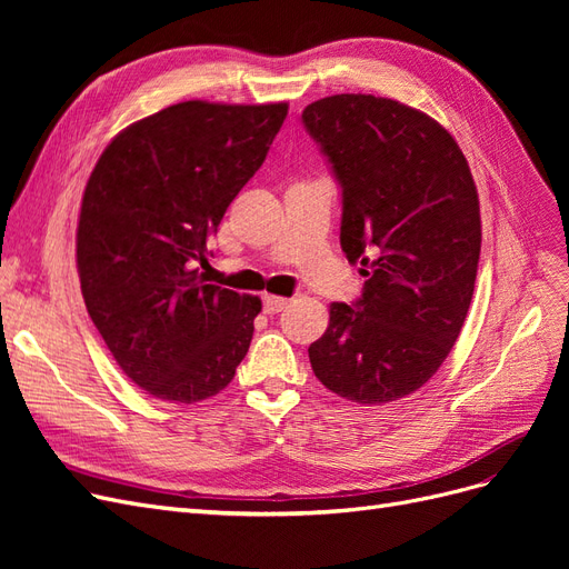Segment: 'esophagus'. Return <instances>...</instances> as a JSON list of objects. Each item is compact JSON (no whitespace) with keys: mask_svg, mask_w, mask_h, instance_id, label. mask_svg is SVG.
<instances>
[{"mask_svg":"<svg viewBox=\"0 0 569 569\" xmlns=\"http://www.w3.org/2000/svg\"><path fill=\"white\" fill-rule=\"evenodd\" d=\"M287 299L284 297H272V295H266L263 297V311L266 313H280V311H284V308H287Z\"/></svg>","mask_w":569,"mask_h":569,"instance_id":"obj_1","label":"esophagus"}]
</instances>
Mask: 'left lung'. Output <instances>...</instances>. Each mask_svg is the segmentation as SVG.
Instances as JSON below:
<instances>
[{
  "mask_svg": "<svg viewBox=\"0 0 569 569\" xmlns=\"http://www.w3.org/2000/svg\"><path fill=\"white\" fill-rule=\"evenodd\" d=\"M341 187L339 242L366 278L308 347L318 380L380 406L418 391L451 353L475 291L481 220L458 142L401 101L335 94L301 113Z\"/></svg>",
  "mask_w": 569,
  "mask_h": 569,
  "instance_id": "obj_1",
  "label": "left lung"
}]
</instances>
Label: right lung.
<instances>
[{
	"mask_svg": "<svg viewBox=\"0 0 569 569\" xmlns=\"http://www.w3.org/2000/svg\"><path fill=\"white\" fill-rule=\"evenodd\" d=\"M284 118V101H182L116 134L84 187V306L120 370L161 401L216 396L249 351L261 299L206 284L197 266Z\"/></svg>",
	"mask_w": 569,
	"mask_h": 569,
	"instance_id": "1",
	"label": "right lung"
}]
</instances>
